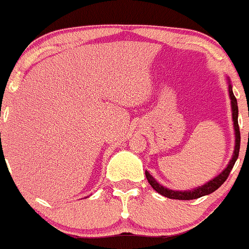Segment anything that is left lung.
<instances>
[{
    "mask_svg": "<svg viewBox=\"0 0 249 249\" xmlns=\"http://www.w3.org/2000/svg\"><path fill=\"white\" fill-rule=\"evenodd\" d=\"M227 83H229V95L230 100H231V111H232V121H233V129H235V149H233V154L231 160L229 161L227 166L217 175L216 177L212 178L208 181L207 183L198 186L193 189H187V191H175V189H170L164 187L162 184L159 183L148 171H145V176L150 186L155 189L158 193H160L164 197L170 198V199H179V200H191V199H197V198L203 197V196H208V194L213 193L216 191L229 177L230 172L232 170L233 165H235L236 160L238 158V153H240V143H241V133H240V127H238V106L237 100H236L235 95L232 91V85L230 83L229 77H227Z\"/></svg>",
    "mask_w": 249,
    "mask_h": 249,
    "instance_id": "8db88e82",
    "label": "left lung"
}]
</instances>
